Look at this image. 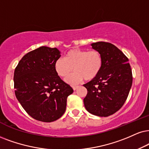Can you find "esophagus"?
<instances>
[{
  "instance_id": "34e87169",
  "label": "esophagus",
  "mask_w": 149,
  "mask_h": 149,
  "mask_svg": "<svg viewBox=\"0 0 149 149\" xmlns=\"http://www.w3.org/2000/svg\"><path fill=\"white\" fill-rule=\"evenodd\" d=\"M72 87H73V90H76L77 88H78L79 87V86H73Z\"/></svg>"
}]
</instances>
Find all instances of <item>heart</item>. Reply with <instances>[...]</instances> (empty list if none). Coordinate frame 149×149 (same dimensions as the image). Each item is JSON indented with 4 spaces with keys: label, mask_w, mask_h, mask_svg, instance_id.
I'll return each instance as SVG.
<instances>
[{
    "label": "heart",
    "mask_w": 149,
    "mask_h": 149,
    "mask_svg": "<svg viewBox=\"0 0 149 149\" xmlns=\"http://www.w3.org/2000/svg\"><path fill=\"white\" fill-rule=\"evenodd\" d=\"M102 63V56L97 51L75 48L69 50L64 58L56 60L54 68L61 78H67L73 69L75 72L66 79V82L75 84L84 78L86 80L95 78L100 72Z\"/></svg>",
    "instance_id": "obj_1"
}]
</instances>
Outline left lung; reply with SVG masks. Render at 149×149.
I'll return each instance as SVG.
<instances>
[{
    "instance_id": "left-lung-1",
    "label": "left lung",
    "mask_w": 149,
    "mask_h": 149,
    "mask_svg": "<svg viewBox=\"0 0 149 149\" xmlns=\"http://www.w3.org/2000/svg\"><path fill=\"white\" fill-rule=\"evenodd\" d=\"M91 46L100 53L103 63L99 74L83 85L87 89L84 104L90 113L107 117L125 104L132 85V71L128 58L114 45L97 42Z\"/></svg>"
}]
</instances>
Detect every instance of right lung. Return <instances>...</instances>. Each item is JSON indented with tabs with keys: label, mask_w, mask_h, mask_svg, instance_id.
Masks as SVG:
<instances>
[{
	"label": "right lung",
	"mask_w": 149,
	"mask_h": 149,
	"mask_svg": "<svg viewBox=\"0 0 149 149\" xmlns=\"http://www.w3.org/2000/svg\"><path fill=\"white\" fill-rule=\"evenodd\" d=\"M61 56L57 48L40 47L25 54L15 69L16 98L25 111L38 121L59 119L66 110L67 97L73 92L54 68Z\"/></svg>",
	"instance_id": "right-lung-1"
}]
</instances>
